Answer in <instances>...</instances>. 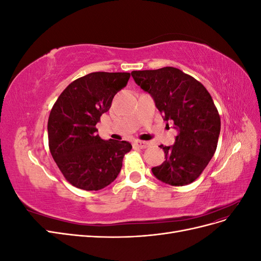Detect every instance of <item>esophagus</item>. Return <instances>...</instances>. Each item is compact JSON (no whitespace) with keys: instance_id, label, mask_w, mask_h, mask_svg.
I'll return each instance as SVG.
<instances>
[{"instance_id":"34e87169","label":"esophagus","mask_w":261,"mask_h":261,"mask_svg":"<svg viewBox=\"0 0 261 261\" xmlns=\"http://www.w3.org/2000/svg\"><path fill=\"white\" fill-rule=\"evenodd\" d=\"M149 146V143H147V141H135L134 143V147L135 148H140V149H145Z\"/></svg>"}]
</instances>
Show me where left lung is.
<instances>
[{"mask_svg":"<svg viewBox=\"0 0 261 261\" xmlns=\"http://www.w3.org/2000/svg\"><path fill=\"white\" fill-rule=\"evenodd\" d=\"M141 89L152 96L164 121L178 130L173 146L164 150L165 161L152 168L153 175L165 184L193 183L216 152L221 121L218 109L204 86L175 67L133 70Z\"/></svg>","mask_w":261,"mask_h":261,"instance_id":"1","label":"left lung"}]
</instances>
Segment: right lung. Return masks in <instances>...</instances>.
<instances>
[{
    "instance_id": "right-lung-1",
    "label": "right lung",
    "mask_w": 261,
    "mask_h": 261,
    "mask_svg": "<svg viewBox=\"0 0 261 261\" xmlns=\"http://www.w3.org/2000/svg\"><path fill=\"white\" fill-rule=\"evenodd\" d=\"M129 77L90 73L70 83L55 101L48 121L50 152L63 176L77 188L99 191L111 184L130 151L128 141L101 139L96 127Z\"/></svg>"
}]
</instances>
